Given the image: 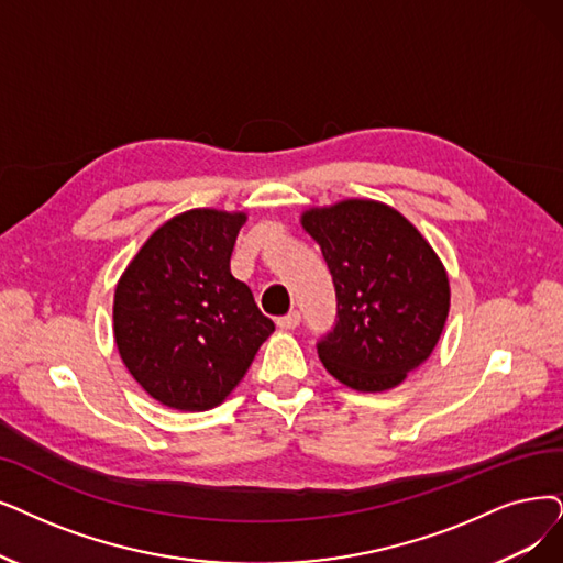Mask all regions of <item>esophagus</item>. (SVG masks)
<instances>
[{"instance_id":"esophagus-1","label":"esophagus","mask_w":563,"mask_h":563,"mask_svg":"<svg viewBox=\"0 0 563 563\" xmlns=\"http://www.w3.org/2000/svg\"><path fill=\"white\" fill-rule=\"evenodd\" d=\"M300 321H302L300 311H288L286 317H279V319H277V325H279L282 330H296V328L300 325Z\"/></svg>"}]
</instances>
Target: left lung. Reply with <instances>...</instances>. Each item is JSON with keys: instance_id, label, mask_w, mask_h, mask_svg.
I'll return each instance as SVG.
<instances>
[{"instance_id": "8db88e82", "label": "left lung", "mask_w": 563, "mask_h": 563, "mask_svg": "<svg viewBox=\"0 0 563 563\" xmlns=\"http://www.w3.org/2000/svg\"><path fill=\"white\" fill-rule=\"evenodd\" d=\"M334 282L336 325L319 342L323 367L351 390L397 388L432 355L451 309L448 273L413 223L369 198L309 208Z\"/></svg>"}]
</instances>
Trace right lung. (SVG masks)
Segmentation results:
<instances>
[{
	"instance_id": "obj_1",
	"label": "right lung",
	"mask_w": 563,
	"mask_h": 563,
	"mask_svg": "<svg viewBox=\"0 0 563 563\" xmlns=\"http://www.w3.org/2000/svg\"><path fill=\"white\" fill-rule=\"evenodd\" d=\"M244 212L196 208L156 229L115 286L112 334L139 386L175 411L227 399L275 332L231 275Z\"/></svg>"
}]
</instances>
